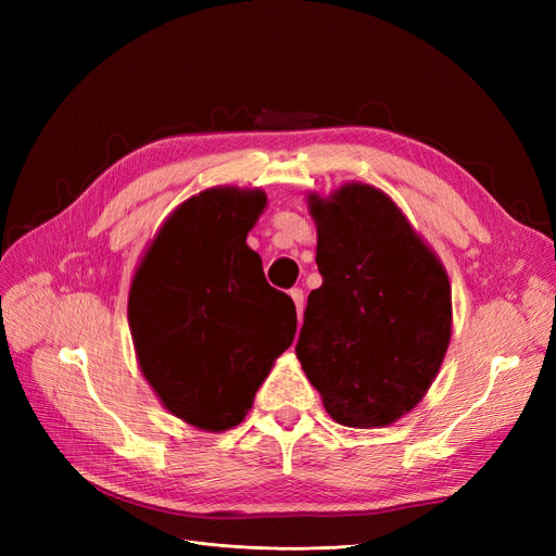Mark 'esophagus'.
I'll use <instances>...</instances> for the list:
<instances>
[{
  "instance_id": "esophagus-1",
  "label": "esophagus",
  "mask_w": 556,
  "mask_h": 556,
  "mask_svg": "<svg viewBox=\"0 0 556 556\" xmlns=\"http://www.w3.org/2000/svg\"><path fill=\"white\" fill-rule=\"evenodd\" d=\"M290 296H292V301H294L296 315H299V323H301V317H304V306H306V301H304V290H301V288H294V290H290Z\"/></svg>"
}]
</instances>
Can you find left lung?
I'll return each instance as SVG.
<instances>
[{
	"instance_id": "obj_1",
	"label": "left lung",
	"mask_w": 556,
	"mask_h": 556,
	"mask_svg": "<svg viewBox=\"0 0 556 556\" xmlns=\"http://www.w3.org/2000/svg\"><path fill=\"white\" fill-rule=\"evenodd\" d=\"M308 211L323 285L308 294L296 357L331 419L387 427L422 401L443 364L452 333L447 274L371 185L308 194Z\"/></svg>"
}]
</instances>
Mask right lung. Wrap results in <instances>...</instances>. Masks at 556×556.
<instances>
[{"instance_id": "add662e5", "label": "right lung", "mask_w": 556, "mask_h": 556, "mask_svg": "<svg viewBox=\"0 0 556 556\" xmlns=\"http://www.w3.org/2000/svg\"><path fill=\"white\" fill-rule=\"evenodd\" d=\"M262 190L211 188L166 217L134 274L129 329L162 406L197 429L243 422L294 341L292 299L274 290L245 239Z\"/></svg>"}]
</instances>
